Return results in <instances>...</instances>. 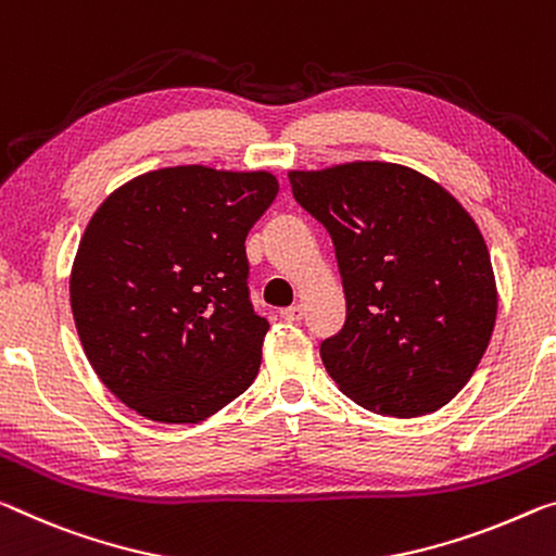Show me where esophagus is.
I'll list each match as a JSON object with an SVG mask.
<instances>
[{
  "label": "esophagus",
  "mask_w": 556,
  "mask_h": 556,
  "mask_svg": "<svg viewBox=\"0 0 556 556\" xmlns=\"http://www.w3.org/2000/svg\"><path fill=\"white\" fill-rule=\"evenodd\" d=\"M279 316L285 321H302L304 319V306L302 304H292V306H287V309H281L279 312Z\"/></svg>",
  "instance_id": "34e87169"
}]
</instances>
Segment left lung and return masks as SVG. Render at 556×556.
Listing matches in <instances>:
<instances>
[{
  "label": "left lung",
  "instance_id": "obj_1",
  "mask_svg": "<svg viewBox=\"0 0 556 556\" xmlns=\"http://www.w3.org/2000/svg\"><path fill=\"white\" fill-rule=\"evenodd\" d=\"M289 182L331 235L346 294V321L319 349L326 371L383 416L443 408L495 329V275L478 225L451 192L403 165L294 170Z\"/></svg>",
  "mask_w": 556,
  "mask_h": 556
}]
</instances>
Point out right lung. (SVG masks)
<instances>
[{
  "label": "right lung",
  "mask_w": 556,
  "mask_h": 556,
  "mask_svg": "<svg viewBox=\"0 0 556 556\" xmlns=\"http://www.w3.org/2000/svg\"><path fill=\"white\" fill-rule=\"evenodd\" d=\"M277 192L262 170L180 165L140 175L96 210L72 312L88 364L128 408L198 422L257 378L269 324L250 299L244 240Z\"/></svg>",
  "instance_id": "1"
}]
</instances>
